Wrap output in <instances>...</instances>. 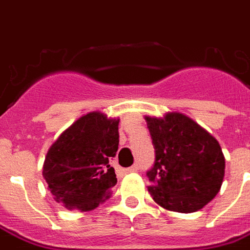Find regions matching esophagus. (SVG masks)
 Returning a JSON list of instances; mask_svg holds the SVG:
<instances>
[{"label": "esophagus", "instance_id": "esophagus-1", "mask_svg": "<svg viewBox=\"0 0 250 250\" xmlns=\"http://www.w3.org/2000/svg\"><path fill=\"white\" fill-rule=\"evenodd\" d=\"M137 170H139V165H133V166L128 167V168H125V170H123V172H125V174H127V172H135V171H137Z\"/></svg>", "mask_w": 250, "mask_h": 250}]
</instances>
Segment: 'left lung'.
Here are the masks:
<instances>
[{"mask_svg": "<svg viewBox=\"0 0 250 250\" xmlns=\"http://www.w3.org/2000/svg\"><path fill=\"white\" fill-rule=\"evenodd\" d=\"M145 121L156 153L154 165L146 171L153 200L178 213L202 209L217 196L225 176L219 143L180 113Z\"/></svg>", "mask_w": 250, "mask_h": 250, "instance_id": "1", "label": "left lung"}]
</instances>
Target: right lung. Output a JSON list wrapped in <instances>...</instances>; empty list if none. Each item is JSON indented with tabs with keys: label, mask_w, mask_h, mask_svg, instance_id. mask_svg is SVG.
<instances>
[{
	"label": "right lung",
	"mask_w": 250,
	"mask_h": 250,
	"mask_svg": "<svg viewBox=\"0 0 250 250\" xmlns=\"http://www.w3.org/2000/svg\"><path fill=\"white\" fill-rule=\"evenodd\" d=\"M118 119L100 111L79 118L61 135L45 157L42 175L50 193L68 210L96 209L117 184L109 161L119 145Z\"/></svg>",
	"instance_id": "right-lung-1"
}]
</instances>
